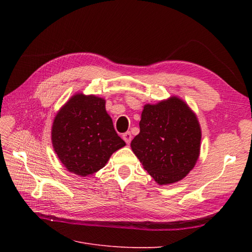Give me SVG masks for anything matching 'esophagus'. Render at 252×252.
I'll return each instance as SVG.
<instances>
[{"label":"esophagus","mask_w":252,"mask_h":252,"mask_svg":"<svg viewBox=\"0 0 252 252\" xmlns=\"http://www.w3.org/2000/svg\"><path fill=\"white\" fill-rule=\"evenodd\" d=\"M131 139H132V136H131V133L129 132V131H127V132H125V133H123V140H124L127 144H130Z\"/></svg>","instance_id":"esophagus-1"}]
</instances>
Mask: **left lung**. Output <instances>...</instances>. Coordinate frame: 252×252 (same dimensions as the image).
<instances>
[{
  "mask_svg": "<svg viewBox=\"0 0 252 252\" xmlns=\"http://www.w3.org/2000/svg\"><path fill=\"white\" fill-rule=\"evenodd\" d=\"M201 126L195 113L177 96L144 106L140 133L131 149L159 185L184 179L199 158Z\"/></svg>",
  "mask_w": 252,
  "mask_h": 252,
  "instance_id": "left-lung-1",
  "label": "left lung"
}]
</instances>
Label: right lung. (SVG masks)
I'll use <instances>...</instances> for the list:
<instances>
[{
	"mask_svg": "<svg viewBox=\"0 0 252 252\" xmlns=\"http://www.w3.org/2000/svg\"><path fill=\"white\" fill-rule=\"evenodd\" d=\"M105 103L102 97L77 94L58 111L51 141L68 171L81 177L93 174L126 145L114 130Z\"/></svg>",
	"mask_w": 252,
	"mask_h": 252,
	"instance_id": "right-lung-1",
	"label": "right lung"
}]
</instances>
